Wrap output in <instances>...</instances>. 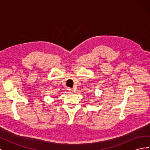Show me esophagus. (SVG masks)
<instances>
[{"instance_id":"esophagus-1","label":"esophagus","mask_w":150,"mask_h":150,"mask_svg":"<svg viewBox=\"0 0 150 150\" xmlns=\"http://www.w3.org/2000/svg\"><path fill=\"white\" fill-rule=\"evenodd\" d=\"M67 91L69 92V93H71V92L72 91V89H71V88H68L67 89Z\"/></svg>"}]
</instances>
